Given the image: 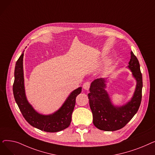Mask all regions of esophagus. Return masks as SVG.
<instances>
[{
	"label": "esophagus",
	"mask_w": 155,
	"mask_h": 155,
	"mask_svg": "<svg viewBox=\"0 0 155 155\" xmlns=\"http://www.w3.org/2000/svg\"><path fill=\"white\" fill-rule=\"evenodd\" d=\"M90 86H91V83L89 82H85L84 85H83V87L85 89V90L86 91H88L89 88H90Z\"/></svg>",
	"instance_id": "esophagus-1"
}]
</instances>
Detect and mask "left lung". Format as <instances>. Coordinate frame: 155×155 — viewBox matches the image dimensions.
Masks as SVG:
<instances>
[{"label":"left lung","mask_w":155,"mask_h":155,"mask_svg":"<svg viewBox=\"0 0 155 155\" xmlns=\"http://www.w3.org/2000/svg\"><path fill=\"white\" fill-rule=\"evenodd\" d=\"M127 68L136 80V87L131 99L122 106H115L112 104L105 91L107 78H97L91 83L88 97L93 123L97 128L105 131H117L124 127L139 109L142 98L143 79L139 61L133 51Z\"/></svg>","instance_id":"1"}]
</instances>
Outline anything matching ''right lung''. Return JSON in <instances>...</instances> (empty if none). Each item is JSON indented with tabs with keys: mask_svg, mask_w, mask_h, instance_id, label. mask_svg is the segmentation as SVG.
I'll list each match as a JSON object with an SVG mask.
<instances>
[{
	"mask_svg": "<svg viewBox=\"0 0 155 155\" xmlns=\"http://www.w3.org/2000/svg\"><path fill=\"white\" fill-rule=\"evenodd\" d=\"M23 56L22 53L15 63L13 84L14 99L23 117L30 125L46 132H58L67 128L71 123L76 97L82 92V87L73 91L62 106L52 114H41L33 109L26 98L24 82Z\"/></svg>",
	"mask_w": 155,
	"mask_h": 155,
	"instance_id": "add662e5",
	"label": "right lung"
}]
</instances>
